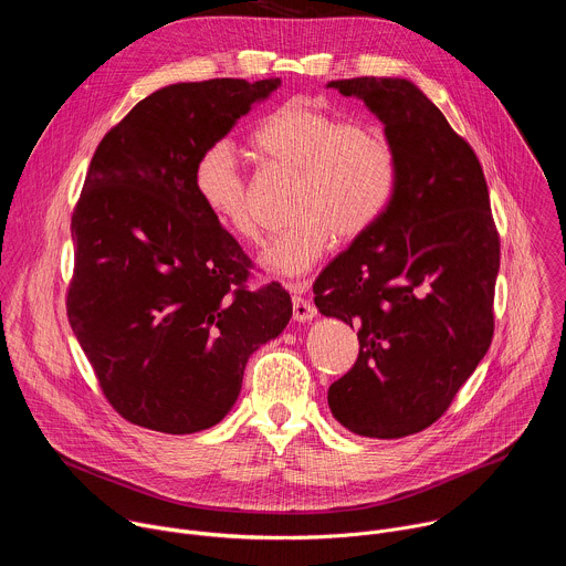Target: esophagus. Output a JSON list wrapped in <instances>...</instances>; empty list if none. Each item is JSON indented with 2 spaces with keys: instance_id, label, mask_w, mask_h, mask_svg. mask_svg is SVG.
<instances>
[{
  "instance_id": "34e87169",
  "label": "esophagus",
  "mask_w": 566,
  "mask_h": 566,
  "mask_svg": "<svg viewBox=\"0 0 566 566\" xmlns=\"http://www.w3.org/2000/svg\"><path fill=\"white\" fill-rule=\"evenodd\" d=\"M295 291H304L306 289V284H295L293 286ZM315 306H313V302L311 300H306L304 295H293V317L295 319H300V322H306V319H311V317H315Z\"/></svg>"
}]
</instances>
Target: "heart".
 I'll return each mask as SVG.
<instances>
[{
    "instance_id": "1",
    "label": "heart",
    "mask_w": 566,
    "mask_h": 566,
    "mask_svg": "<svg viewBox=\"0 0 566 566\" xmlns=\"http://www.w3.org/2000/svg\"><path fill=\"white\" fill-rule=\"evenodd\" d=\"M266 166L297 175L291 228L262 251V266L275 275H304L334 239L365 237L394 201L400 160L385 127L347 120L311 98H291L266 114L251 134ZM192 188L208 214L234 239L255 241L260 223L251 186L226 140L201 149Z\"/></svg>"
}]
</instances>
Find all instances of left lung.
Returning <instances> with one entry per match:
<instances>
[{
    "instance_id": "left-lung-1",
    "label": "left lung",
    "mask_w": 566,
    "mask_h": 566,
    "mask_svg": "<svg viewBox=\"0 0 566 566\" xmlns=\"http://www.w3.org/2000/svg\"><path fill=\"white\" fill-rule=\"evenodd\" d=\"M382 120L400 179L382 219L315 280L319 313L358 327V358L332 382L352 432L417 434L439 421L495 332L500 232L470 143L410 80H334Z\"/></svg>"
}]
</instances>
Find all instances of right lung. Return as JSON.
<instances>
[{"label": "right lung", "mask_w": 566, "mask_h": 566, "mask_svg": "<svg viewBox=\"0 0 566 566\" xmlns=\"http://www.w3.org/2000/svg\"><path fill=\"white\" fill-rule=\"evenodd\" d=\"M280 77H214L154 92L98 143L73 208L69 325L129 423L192 434L239 396L249 356L291 319L275 282L201 206L192 166Z\"/></svg>", "instance_id": "1"}]
</instances>
